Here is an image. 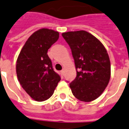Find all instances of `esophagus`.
Here are the masks:
<instances>
[{"label":"esophagus","instance_id":"1","mask_svg":"<svg viewBox=\"0 0 129 129\" xmlns=\"http://www.w3.org/2000/svg\"><path fill=\"white\" fill-rule=\"evenodd\" d=\"M61 74H62V75L64 74V70H62L61 71Z\"/></svg>","mask_w":129,"mask_h":129}]
</instances>
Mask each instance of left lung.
<instances>
[{"mask_svg":"<svg viewBox=\"0 0 129 129\" xmlns=\"http://www.w3.org/2000/svg\"><path fill=\"white\" fill-rule=\"evenodd\" d=\"M70 47L77 70L70 83L73 95L89 102L97 99L109 84L111 64L107 50L96 38L84 30L62 34Z\"/></svg>","mask_w":129,"mask_h":129,"instance_id":"1","label":"left lung"}]
</instances>
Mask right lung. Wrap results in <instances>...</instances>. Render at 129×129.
<instances>
[{"instance_id": "right-lung-1", "label": "right lung", "mask_w": 129, "mask_h": 129, "mask_svg": "<svg viewBox=\"0 0 129 129\" xmlns=\"http://www.w3.org/2000/svg\"><path fill=\"white\" fill-rule=\"evenodd\" d=\"M59 33L42 28L27 39L16 64L18 81L31 98L43 102L53 94L60 76L55 72L47 51L57 42Z\"/></svg>"}]
</instances>
